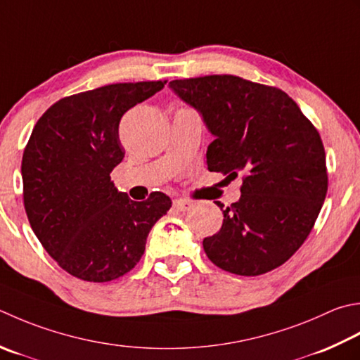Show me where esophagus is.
Returning <instances> with one entry per match:
<instances>
[{"mask_svg": "<svg viewBox=\"0 0 360 360\" xmlns=\"http://www.w3.org/2000/svg\"><path fill=\"white\" fill-rule=\"evenodd\" d=\"M173 209L178 210V212H186V210L192 209V202H188L186 200H174L173 201Z\"/></svg>", "mask_w": 360, "mask_h": 360, "instance_id": "34e87169", "label": "esophagus"}]
</instances>
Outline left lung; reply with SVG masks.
I'll list each match as a JSON object with an SVG mask.
<instances>
[{
    "instance_id": "8db88e82",
    "label": "left lung",
    "mask_w": 360,
    "mask_h": 360,
    "mask_svg": "<svg viewBox=\"0 0 360 360\" xmlns=\"http://www.w3.org/2000/svg\"><path fill=\"white\" fill-rule=\"evenodd\" d=\"M170 89L215 137L209 172L243 174L240 200L223 210L204 251L221 270L259 276L304 243L328 192L326 154L315 126L285 91L232 75L174 79ZM223 209V204L217 202Z\"/></svg>"
}]
</instances>
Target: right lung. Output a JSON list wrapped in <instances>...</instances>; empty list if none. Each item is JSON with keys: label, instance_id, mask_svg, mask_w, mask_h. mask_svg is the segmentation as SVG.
I'll return each instance as SVG.
<instances>
[{"label": "right lung", "instance_id": "add662e5", "mask_svg": "<svg viewBox=\"0 0 360 360\" xmlns=\"http://www.w3.org/2000/svg\"><path fill=\"white\" fill-rule=\"evenodd\" d=\"M165 84L120 82L65 96L34 126L21 160L25 210L41 246L75 278L108 283L131 271L172 207L165 193L132 201L110 181L124 158L120 120Z\"/></svg>", "mask_w": 360, "mask_h": 360}]
</instances>
